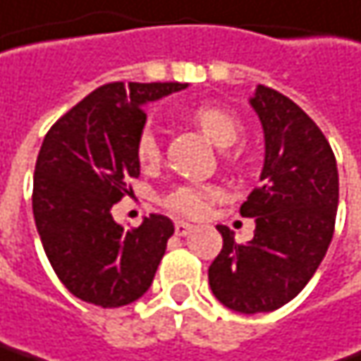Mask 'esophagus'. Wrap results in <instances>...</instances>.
Listing matches in <instances>:
<instances>
[{"label": "esophagus", "mask_w": 361, "mask_h": 361, "mask_svg": "<svg viewBox=\"0 0 361 361\" xmlns=\"http://www.w3.org/2000/svg\"><path fill=\"white\" fill-rule=\"evenodd\" d=\"M192 231H194V225H190V223H185V221H178V223H176V233H178L180 238L190 235Z\"/></svg>", "instance_id": "1"}]
</instances>
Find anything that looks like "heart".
<instances>
[{"mask_svg":"<svg viewBox=\"0 0 361 361\" xmlns=\"http://www.w3.org/2000/svg\"><path fill=\"white\" fill-rule=\"evenodd\" d=\"M192 123L219 148L231 147L242 132L238 115L219 105H196L190 111ZM136 157L140 163H157L161 159V148L150 130H142L136 142ZM223 198V190L216 185H181L169 194L167 207L185 216H202L209 211L211 202Z\"/></svg>","mask_w":361,"mask_h":361,"instance_id":"b5f03b06","label":"heart"}]
</instances>
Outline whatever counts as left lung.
<instances>
[{
	"label": "left lung",
	"instance_id": "8db88e82",
	"mask_svg": "<svg viewBox=\"0 0 361 361\" xmlns=\"http://www.w3.org/2000/svg\"><path fill=\"white\" fill-rule=\"evenodd\" d=\"M264 132L260 188L240 213L254 216L247 244L216 225L223 247L209 269L213 295L240 314L291 302L320 267L339 207L337 161L320 128L291 99L262 84L250 97Z\"/></svg>",
	"mask_w": 361,
	"mask_h": 361
}]
</instances>
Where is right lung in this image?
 <instances>
[{"mask_svg": "<svg viewBox=\"0 0 361 361\" xmlns=\"http://www.w3.org/2000/svg\"><path fill=\"white\" fill-rule=\"evenodd\" d=\"M183 88L188 84H105L55 121L43 140L32 183L35 225L55 275L82 302L121 308L152 285L173 221L150 214L128 231L111 209L140 176L142 107Z\"/></svg>", "mask_w": 361, "mask_h": 361, "instance_id": "add662e5", "label": "right lung"}]
</instances>
